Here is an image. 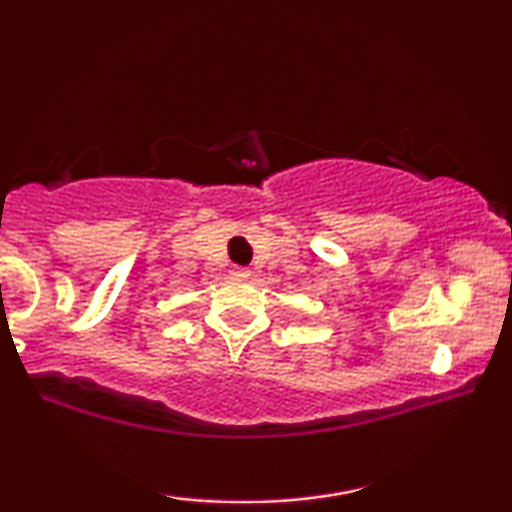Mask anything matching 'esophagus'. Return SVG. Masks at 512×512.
<instances>
[{
  "label": "esophagus",
  "instance_id": "esophagus-1",
  "mask_svg": "<svg viewBox=\"0 0 512 512\" xmlns=\"http://www.w3.org/2000/svg\"><path fill=\"white\" fill-rule=\"evenodd\" d=\"M233 275L235 277H249L251 275V272H249V268H242V265H235V268H233Z\"/></svg>",
  "mask_w": 512,
  "mask_h": 512
}]
</instances>
